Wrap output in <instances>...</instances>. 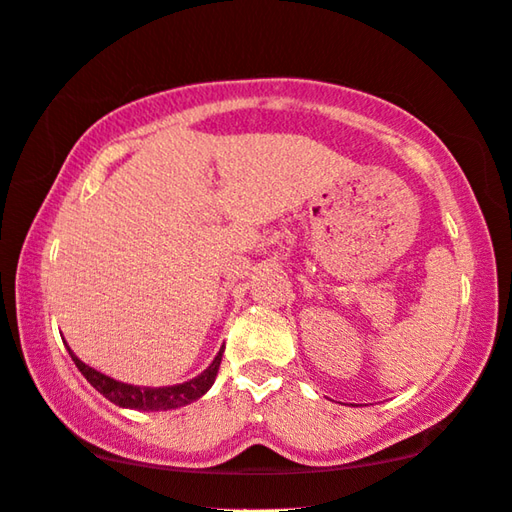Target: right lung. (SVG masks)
Here are the masks:
<instances>
[{"mask_svg":"<svg viewBox=\"0 0 512 512\" xmlns=\"http://www.w3.org/2000/svg\"><path fill=\"white\" fill-rule=\"evenodd\" d=\"M67 351H70L74 365L79 367V372L86 376V381L92 385V388L102 392L106 399H111L115 406L136 408V410H170V408H181L186 404H192V401L211 390L217 370H220L222 354H224V349H220V354L215 356L213 363L208 365L199 376H195V379H190L186 383L165 385V388H142V385H129V383L115 381L111 376L92 370L90 365H86L83 360H79L72 354L70 347H67Z\"/></svg>","mask_w":512,"mask_h":512,"instance_id":"obj_1","label":"right lung"}]
</instances>
